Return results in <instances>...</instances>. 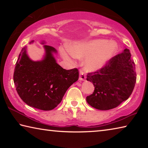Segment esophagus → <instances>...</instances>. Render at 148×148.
Returning <instances> with one entry per match:
<instances>
[{"instance_id": "obj_1", "label": "esophagus", "mask_w": 148, "mask_h": 148, "mask_svg": "<svg viewBox=\"0 0 148 148\" xmlns=\"http://www.w3.org/2000/svg\"><path fill=\"white\" fill-rule=\"evenodd\" d=\"M86 79V74H84V72L82 71H80L79 72V79L80 81H85Z\"/></svg>"}]
</instances>
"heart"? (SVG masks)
<instances>
[{
    "label": "heart",
    "mask_w": 148,
    "mask_h": 148,
    "mask_svg": "<svg viewBox=\"0 0 148 148\" xmlns=\"http://www.w3.org/2000/svg\"><path fill=\"white\" fill-rule=\"evenodd\" d=\"M117 45L116 42H108L107 40L98 39L89 42H75L69 46L67 51L72 57L84 60V66L86 71L95 72L105 66L116 53ZM64 59H71L66 52L61 51Z\"/></svg>",
    "instance_id": "heart-1"
}]
</instances>
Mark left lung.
<instances>
[{"instance_id": "obj_1", "label": "left lung", "mask_w": 148, "mask_h": 148, "mask_svg": "<svg viewBox=\"0 0 148 148\" xmlns=\"http://www.w3.org/2000/svg\"><path fill=\"white\" fill-rule=\"evenodd\" d=\"M87 77L95 87L92 94L86 97L90 106L100 110L119 106L131 96L136 81L135 64L129 49L125 47L103 68L88 73Z\"/></svg>"}]
</instances>
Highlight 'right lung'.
<instances>
[{
  "mask_svg": "<svg viewBox=\"0 0 148 148\" xmlns=\"http://www.w3.org/2000/svg\"><path fill=\"white\" fill-rule=\"evenodd\" d=\"M43 47V58L36 61L29 57L27 47L22 48L14 69V82L22 101L30 106L47 111L61 102L67 89L78 79L79 72L77 69H62L55 59L56 49L47 45Z\"/></svg>",
  "mask_w": 148,
  "mask_h": 148,
  "instance_id": "obj_1",
  "label": "right lung"
}]
</instances>
